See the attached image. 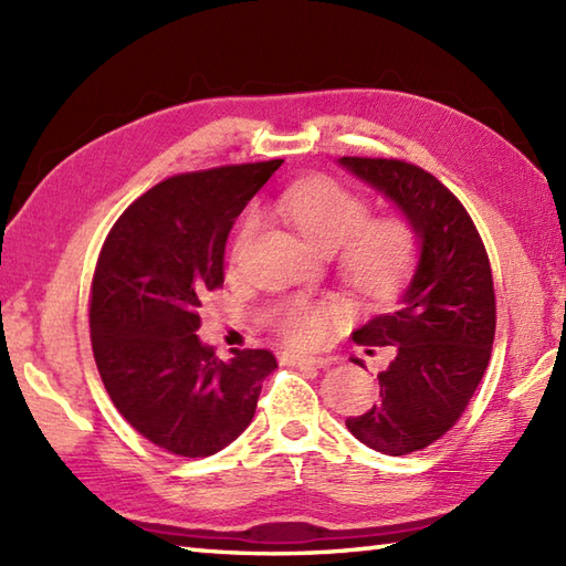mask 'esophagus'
<instances>
[{
  "label": "esophagus",
  "mask_w": 566,
  "mask_h": 566,
  "mask_svg": "<svg viewBox=\"0 0 566 566\" xmlns=\"http://www.w3.org/2000/svg\"><path fill=\"white\" fill-rule=\"evenodd\" d=\"M282 363L292 365V367H326V365H331V357H308V355L282 353Z\"/></svg>",
  "instance_id": "34e87169"
}]
</instances>
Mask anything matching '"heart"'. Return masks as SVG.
I'll use <instances>...</instances> for the list:
<instances>
[{
	"mask_svg": "<svg viewBox=\"0 0 566 566\" xmlns=\"http://www.w3.org/2000/svg\"><path fill=\"white\" fill-rule=\"evenodd\" d=\"M284 211L311 245L321 252H335L345 245L343 270L355 286L365 292H384L401 280L416 252L413 228L403 219H369L363 197L340 187L333 179H311L292 187L280 201ZM258 228V216L250 213L240 226L233 255L243 252ZM331 311L311 302H292L276 314V331L298 347L318 345L328 333Z\"/></svg>",
	"mask_w": 566,
	"mask_h": 566,
	"instance_id": "obj_1",
	"label": "heart"
}]
</instances>
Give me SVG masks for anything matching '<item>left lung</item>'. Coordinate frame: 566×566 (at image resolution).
Masks as SVG:
<instances>
[{"label": "left lung", "instance_id": "left-lung-1", "mask_svg": "<svg viewBox=\"0 0 566 566\" xmlns=\"http://www.w3.org/2000/svg\"><path fill=\"white\" fill-rule=\"evenodd\" d=\"M338 165L387 197L418 243L416 270L389 314L353 333L359 345H391L394 357L377 377L379 403L345 420L367 448L399 457L442 438L482 381L496 331L494 280L472 219L430 172L384 158Z\"/></svg>", "mask_w": 566, "mask_h": 566}]
</instances>
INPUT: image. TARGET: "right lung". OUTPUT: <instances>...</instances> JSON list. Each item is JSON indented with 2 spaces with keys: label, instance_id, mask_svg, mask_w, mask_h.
Wrapping results in <instances>:
<instances>
[{
  "label": "right lung",
  "instance_id": "add662e5",
  "mask_svg": "<svg viewBox=\"0 0 566 566\" xmlns=\"http://www.w3.org/2000/svg\"><path fill=\"white\" fill-rule=\"evenodd\" d=\"M284 160L170 177L122 213L92 280L90 331L106 391L130 426L179 457H209L255 416L270 350L216 357L199 306L223 284L226 240Z\"/></svg>",
  "mask_w": 566,
  "mask_h": 566
}]
</instances>
